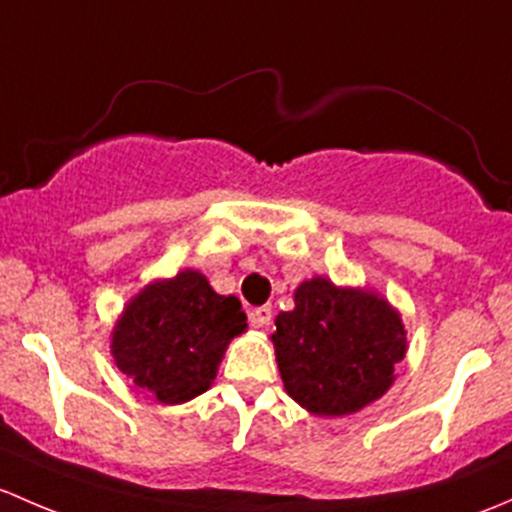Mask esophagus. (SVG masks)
I'll return each instance as SVG.
<instances>
[{
  "instance_id": "34e87169",
  "label": "esophagus",
  "mask_w": 512,
  "mask_h": 512,
  "mask_svg": "<svg viewBox=\"0 0 512 512\" xmlns=\"http://www.w3.org/2000/svg\"><path fill=\"white\" fill-rule=\"evenodd\" d=\"M271 318H273L271 305H261V308H254L249 313V320L254 328H266V325H271Z\"/></svg>"
}]
</instances>
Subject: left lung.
<instances>
[{
  "label": "left lung",
  "instance_id": "left-lung-1",
  "mask_svg": "<svg viewBox=\"0 0 512 512\" xmlns=\"http://www.w3.org/2000/svg\"><path fill=\"white\" fill-rule=\"evenodd\" d=\"M276 362L286 392L310 414L345 416L382 397L407 355L397 310L379 293L315 276L276 315Z\"/></svg>",
  "mask_w": 512,
  "mask_h": 512
}]
</instances>
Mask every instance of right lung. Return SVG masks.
<instances>
[{
    "mask_svg": "<svg viewBox=\"0 0 512 512\" xmlns=\"http://www.w3.org/2000/svg\"><path fill=\"white\" fill-rule=\"evenodd\" d=\"M246 330L236 295H219L207 276L184 268L147 283L113 328L115 365L142 394L182 404L212 387L226 345Z\"/></svg>",
    "mask_w": 512,
    "mask_h": 512,
    "instance_id": "1",
    "label": "right lung"
}]
</instances>
